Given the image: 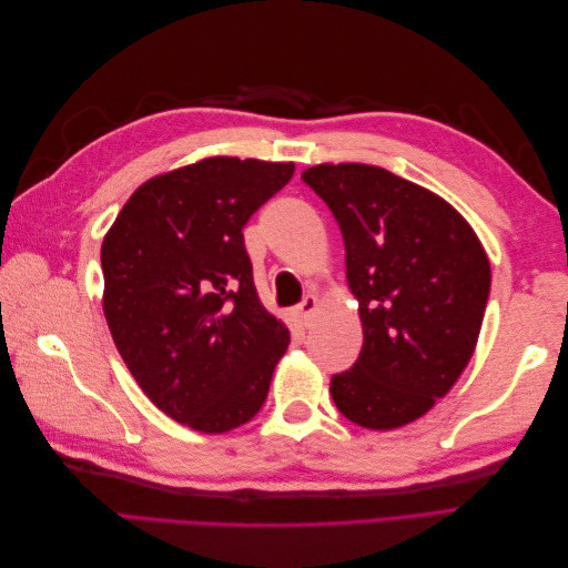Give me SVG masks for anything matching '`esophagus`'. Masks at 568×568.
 <instances>
[{
    "instance_id": "esophagus-1",
    "label": "esophagus",
    "mask_w": 568,
    "mask_h": 568,
    "mask_svg": "<svg viewBox=\"0 0 568 568\" xmlns=\"http://www.w3.org/2000/svg\"><path fill=\"white\" fill-rule=\"evenodd\" d=\"M317 298L313 296V294H307L303 301H301V305H298V317H301V322H303V326H311L313 324V317H315V313H317Z\"/></svg>"
}]
</instances>
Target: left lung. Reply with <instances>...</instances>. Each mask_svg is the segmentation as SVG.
I'll use <instances>...</instances> for the list:
<instances>
[{
  "instance_id": "1",
  "label": "left lung",
  "mask_w": 568,
  "mask_h": 568,
  "mask_svg": "<svg viewBox=\"0 0 568 568\" xmlns=\"http://www.w3.org/2000/svg\"><path fill=\"white\" fill-rule=\"evenodd\" d=\"M303 182L329 205L363 322L357 363L332 379L338 412L372 432L424 417L474 355L490 263L453 205L365 163H322Z\"/></svg>"
}]
</instances>
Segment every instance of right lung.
Here are the masks:
<instances>
[{"label": "right lung", "instance_id": "1", "mask_svg": "<svg viewBox=\"0 0 568 568\" xmlns=\"http://www.w3.org/2000/svg\"><path fill=\"white\" fill-rule=\"evenodd\" d=\"M294 163L213 156L146 180L101 244L104 315L146 398L201 434L263 407L288 329L253 284L244 225Z\"/></svg>", "mask_w": 568, "mask_h": 568}]
</instances>
